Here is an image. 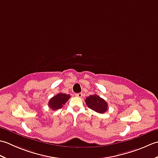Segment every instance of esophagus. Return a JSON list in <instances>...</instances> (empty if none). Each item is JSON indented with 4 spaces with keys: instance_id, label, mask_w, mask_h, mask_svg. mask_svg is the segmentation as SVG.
<instances>
[{
    "instance_id": "obj_1",
    "label": "esophagus",
    "mask_w": 158,
    "mask_h": 158,
    "mask_svg": "<svg viewBox=\"0 0 158 158\" xmlns=\"http://www.w3.org/2000/svg\"><path fill=\"white\" fill-rule=\"evenodd\" d=\"M75 96L77 97H79V98H81L83 96V93H79V94H75Z\"/></svg>"
}]
</instances>
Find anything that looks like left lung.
Listing matches in <instances>:
<instances>
[{"instance_id": "1", "label": "left lung", "mask_w": 158, "mask_h": 158, "mask_svg": "<svg viewBox=\"0 0 158 158\" xmlns=\"http://www.w3.org/2000/svg\"><path fill=\"white\" fill-rule=\"evenodd\" d=\"M85 102L89 109L98 113H105L109 109L108 103L96 94L87 97Z\"/></svg>"}]
</instances>
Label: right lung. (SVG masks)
I'll return each instance as SVG.
<instances>
[{
	"label": "right lung",
	"mask_w": 158,
	"mask_h": 158,
	"mask_svg": "<svg viewBox=\"0 0 158 158\" xmlns=\"http://www.w3.org/2000/svg\"><path fill=\"white\" fill-rule=\"evenodd\" d=\"M70 98V95L64 93H58L50 98L48 102V106L52 110H56L61 109L66 102Z\"/></svg>",
	"instance_id": "1"
}]
</instances>
